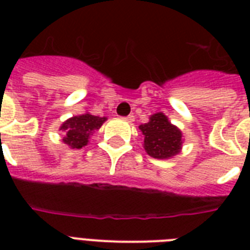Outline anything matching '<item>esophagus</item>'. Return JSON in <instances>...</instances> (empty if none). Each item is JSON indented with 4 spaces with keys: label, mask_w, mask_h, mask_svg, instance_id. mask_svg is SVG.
I'll return each mask as SVG.
<instances>
[{
    "label": "esophagus",
    "mask_w": 250,
    "mask_h": 250,
    "mask_svg": "<svg viewBox=\"0 0 250 250\" xmlns=\"http://www.w3.org/2000/svg\"><path fill=\"white\" fill-rule=\"evenodd\" d=\"M123 119H125V121H127V122H133V121H135V117H133V115H128V117L123 118Z\"/></svg>",
    "instance_id": "obj_1"
}]
</instances>
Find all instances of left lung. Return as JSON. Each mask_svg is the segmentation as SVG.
<instances>
[{
	"label": "left lung",
	"instance_id": "obj_1",
	"mask_svg": "<svg viewBox=\"0 0 250 250\" xmlns=\"http://www.w3.org/2000/svg\"><path fill=\"white\" fill-rule=\"evenodd\" d=\"M139 129L144 135L145 152L153 158L168 160L182 152V131L164 113L150 115L148 123L139 125Z\"/></svg>",
	"mask_w": 250,
	"mask_h": 250
}]
</instances>
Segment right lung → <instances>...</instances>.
Instances as JSON below:
<instances>
[{
    "mask_svg": "<svg viewBox=\"0 0 250 250\" xmlns=\"http://www.w3.org/2000/svg\"><path fill=\"white\" fill-rule=\"evenodd\" d=\"M106 119V117H96L90 113L68 118L60 127V131H62L64 135L62 141L68 148L82 149L88 145L90 136L93 135L94 131L101 128Z\"/></svg>",
    "mask_w": 250,
    "mask_h": 250,
    "instance_id": "add662e5",
    "label": "right lung"
}]
</instances>
